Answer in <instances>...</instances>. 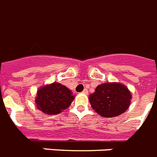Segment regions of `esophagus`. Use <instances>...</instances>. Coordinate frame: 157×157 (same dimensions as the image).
I'll return each mask as SVG.
<instances>
[{"label": "esophagus", "mask_w": 157, "mask_h": 157, "mask_svg": "<svg viewBox=\"0 0 157 157\" xmlns=\"http://www.w3.org/2000/svg\"><path fill=\"white\" fill-rule=\"evenodd\" d=\"M82 94H88V90H84L83 91H82Z\"/></svg>", "instance_id": "obj_1"}]
</instances>
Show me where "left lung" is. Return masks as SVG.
<instances>
[{
    "mask_svg": "<svg viewBox=\"0 0 157 157\" xmlns=\"http://www.w3.org/2000/svg\"><path fill=\"white\" fill-rule=\"evenodd\" d=\"M132 94L126 86L117 82L98 85L90 95V103L98 114L103 117H117L124 113L131 103Z\"/></svg>",
    "mask_w": 157,
    "mask_h": 157,
    "instance_id": "1",
    "label": "left lung"
}]
</instances>
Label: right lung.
<instances>
[{
	"label": "right lung",
	"instance_id": "add662e5",
	"mask_svg": "<svg viewBox=\"0 0 157 157\" xmlns=\"http://www.w3.org/2000/svg\"><path fill=\"white\" fill-rule=\"evenodd\" d=\"M75 98L71 90L58 82L45 85L38 89L35 103L43 113L56 115L63 112Z\"/></svg>",
	"mask_w": 157,
	"mask_h": 157
}]
</instances>
